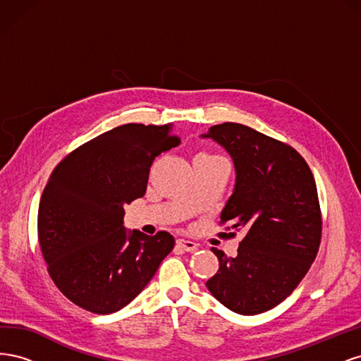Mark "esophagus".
Instances as JSON below:
<instances>
[{
    "label": "esophagus",
    "instance_id": "obj_1",
    "mask_svg": "<svg viewBox=\"0 0 361 361\" xmlns=\"http://www.w3.org/2000/svg\"><path fill=\"white\" fill-rule=\"evenodd\" d=\"M178 248H180L182 251H188V253H191V251L197 250V244L192 243V241H188V239H178Z\"/></svg>",
    "mask_w": 361,
    "mask_h": 361
}]
</instances>
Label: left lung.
Instances as JSON below:
<instances>
[{"mask_svg":"<svg viewBox=\"0 0 361 361\" xmlns=\"http://www.w3.org/2000/svg\"><path fill=\"white\" fill-rule=\"evenodd\" d=\"M200 138L232 158L235 187L220 218L232 221L228 235L244 232L236 257L211 248L220 267L206 286L235 313H264L289 297L318 253L322 221L313 174L297 150L241 123L211 126Z\"/></svg>","mask_w":361,"mask_h":361,"instance_id":"obj_1","label":"left lung"}]
</instances>
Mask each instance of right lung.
I'll use <instances>...</instances> for the list:
<instances>
[{
  "instance_id": "right-lung-1",
  "label": "right lung",
  "mask_w": 361,
  "mask_h": 361,
  "mask_svg": "<svg viewBox=\"0 0 361 361\" xmlns=\"http://www.w3.org/2000/svg\"><path fill=\"white\" fill-rule=\"evenodd\" d=\"M173 125L128 123L64 158L43 190L37 231L64 297L97 314L123 309L174 247L169 232L126 231L125 206L143 197L152 161L179 145Z\"/></svg>"
}]
</instances>
